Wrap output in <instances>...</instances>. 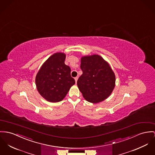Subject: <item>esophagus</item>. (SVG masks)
<instances>
[{
  "label": "esophagus",
  "mask_w": 155,
  "mask_h": 155,
  "mask_svg": "<svg viewBox=\"0 0 155 155\" xmlns=\"http://www.w3.org/2000/svg\"><path fill=\"white\" fill-rule=\"evenodd\" d=\"M78 77H75V78H74V79H75V83H77V80H78Z\"/></svg>",
  "instance_id": "esophagus-1"
}]
</instances>
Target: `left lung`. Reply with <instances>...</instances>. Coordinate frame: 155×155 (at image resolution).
<instances>
[{
	"mask_svg": "<svg viewBox=\"0 0 155 155\" xmlns=\"http://www.w3.org/2000/svg\"><path fill=\"white\" fill-rule=\"evenodd\" d=\"M80 68L83 74L77 85L84 98L88 102L98 103L111 94L116 77L109 64L101 56H84L81 59Z\"/></svg>",
	"mask_w": 155,
	"mask_h": 155,
	"instance_id": "obj_1",
	"label": "left lung"
}]
</instances>
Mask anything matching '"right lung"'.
Masks as SVG:
<instances>
[{
  "label": "right lung",
  "mask_w": 155,
  "mask_h": 155,
  "mask_svg": "<svg viewBox=\"0 0 155 155\" xmlns=\"http://www.w3.org/2000/svg\"><path fill=\"white\" fill-rule=\"evenodd\" d=\"M66 55L57 52L51 55L41 67L35 78L36 88L48 101H62L75 84L71 68L65 64Z\"/></svg>",
  "instance_id": "obj_1"
}]
</instances>
